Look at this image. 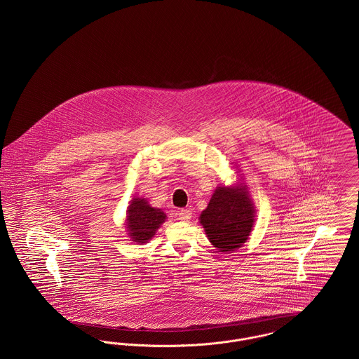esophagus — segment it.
<instances>
[{"instance_id": "1", "label": "esophagus", "mask_w": 359, "mask_h": 359, "mask_svg": "<svg viewBox=\"0 0 359 359\" xmlns=\"http://www.w3.org/2000/svg\"><path fill=\"white\" fill-rule=\"evenodd\" d=\"M192 215V212L189 209H182V210L177 211V217L180 221H189Z\"/></svg>"}]
</instances>
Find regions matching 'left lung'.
Wrapping results in <instances>:
<instances>
[{
	"instance_id": "left-lung-1",
	"label": "left lung",
	"mask_w": 359,
	"mask_h": 359,
	"mask_svg": "<svg viewBox=\"0 0 359 359\" xmlns=\"http://www.w3.org/2000/svg\"><path fill=\"white\" fill-rule=\"evenodd\" d=\"M199 221L219 252L240 248L252 231L255 209L245 184L217 187Z\"/></svg>"
}]
</instances>
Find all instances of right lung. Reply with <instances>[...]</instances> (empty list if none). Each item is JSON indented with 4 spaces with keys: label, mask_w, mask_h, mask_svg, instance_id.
<instances>
[{
    "label": "right lung",
    "mask_w": 359,
    "mask_h": 359,
    "mask_svg": "<svg viewBox=\"0 0 359 359\" xmlns=\"http://www.w3.org/2000/svg\"><path fill=\"white\" fill-rule=\"evenodd\" d=\"M165 212L151 208L145 198H134L130 201L127 210L126 226L131 241L137 244L148 243L156 231L165 222Z\"/></svg>",
    "instance_id": "add662e5"
}]
</instances>
